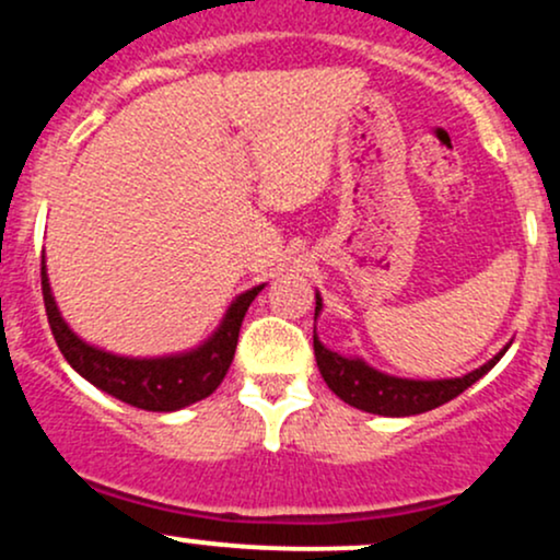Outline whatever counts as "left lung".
<instances>
[{
    "label": "left lung",
    "mask_w": 560,
    "mask_h": 560,
    "mask_svg": "<svg viewBox=\"0 0 560 560\" xmlns=\"http://www.w3.org/2000/svg\"><path fill=\"white\" fill-rule=\"evenodd\" d=\"M318 311H322V298L316 294V316ZM505 350L508 346L502 348L494 359L487 361V364L478 366L476 372L463 374V377L401 380L372 370V366L364 364L361 359H346V355L324 348L322 342H318V337L313 335V353H316L318 372H322L329 390L335 393V396H340L346 404H350V407L383 417L422 415V411H430L441 407V404L452 401L459 393L468 390L476 380H481L483 374L505 355Z\"/></svg>",
    "instance_id": "1"
}]
</instances>
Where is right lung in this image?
<instances>
[{
  "label": "right lung",
  "mask_w": 560,
  "mask_h": 560,
  "mask_svg": "<svg viewBox=\"0 0 560 560\" xmlns=\"http://www.w3.org/2000/svg\"><path fill=\"white\" fill-rule=\"evenodd\" d=\"M260 290L262 284L238 294L231 303L229 313H225L223 324L205 346L188 350V353L162 355V359H127V355H114L95 346H88V342L73 335L69 324L60 316L58 305H55L45 255H42V294H45L47 322H50L60 353L95 388L145 411L183 409L218 390L225 372H229L233 353H236L244 313H247L252 300L257 298Z\"/></svg>",
  "instance_id": "1"
}]
</instances>
